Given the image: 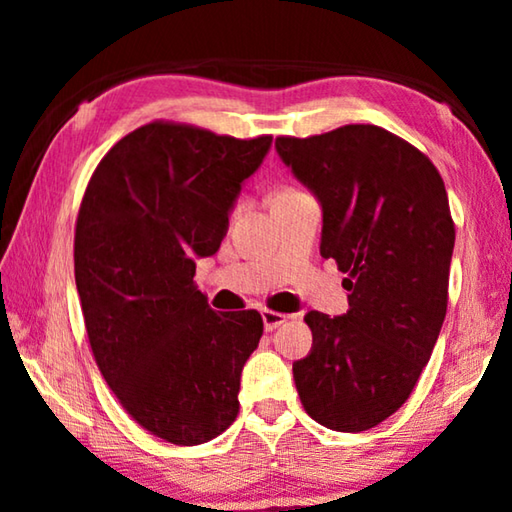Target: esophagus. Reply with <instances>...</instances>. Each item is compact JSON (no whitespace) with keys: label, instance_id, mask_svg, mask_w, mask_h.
<instances>
[{"label":"esophagus","instance_id":"34e87169","mask_svg":"<svg viewBox=\"0 0 512 512\" xmlns=\"http://www.w3.org/2000/svg\"><path fill=\"white\" fill-rule=\"evenodd\" d=\"M262 320H264V327L266 332H273V329L280 327L284 320H287V316L280 314V311H268V309H262Z\"/></svg>","mask_w":512,"mask_h":512}]
</instances>
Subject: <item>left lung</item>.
<instances>
[{
  "instance_id": "8db88e82",
  "label": "left lung",
  "mask_w": 512,
  "mask_h": 512,
  "mask_svg": "<svg viewBox=\"0 0 512 512\" xmlns=\"http://www.w3.org/2000/svg\"><path fill=\"white\" fill-rule=\"evenodd\" d=\"M275 151L316 196L320 255L350 291L341 316L307 311L300 402L332 431L372 429L409 400L443 327L456 237L445 183L427 155L370 124L277 137Z\"/></svg>"
}]
</instances>
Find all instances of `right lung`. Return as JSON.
I'll use <instances>...</instances> for the list:
<instances>
[{
	"label": "right lung",
	"mask_w": 512,
	"mask_h": 512,
	"mask_svg": "<svg viewBox=\"0 0 512 512\" xmlns=\"http://www.w3.org/2000/svg\"><path fill=\"white\" fill-rule=\"evenodd\" d=\"M271 142L155 121L112 146L85 189L74 277L94 359L124 409L167 443L203 445L239 413L262 316L216 314L194 273Z\"/></svg>",
	"instance_id": "1"
}]
</instances>
